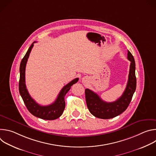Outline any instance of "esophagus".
Segmentation results:
<instances>
[{"label":"esophagus","instance_id":"obj_1","mask_svg":"<svg viewBox=\"0 0 156 156\" xmlns=\"http://www.w3.org/2000/svg\"><path fill=\"white\" fill-rule=\"evenodd\" d=\"M87 78L86 77H84V78H83V79H82V82H83V83H86V82H87Z\"/></svg>","mask_w":156,"mask_h":156}]
</instances>
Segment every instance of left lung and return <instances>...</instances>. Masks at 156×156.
<instances>
[{
	"label": "left lung",
	"instance_id": "8db88e82",
	"mask_svg": "<svg viewBox=\"0 0 156 156\" xmlns=\"http://www.w3.org/2000/svg\"><path fill=\"white\" fill-rule=\"evenodd\" d=\"M128 59L131 62L128 80L123 94L117 101L107 102L93 91L86 89L85 97L87 107L91 114L102 119H109L115 117L127 108L136 87L135 75V62L131 52L128 51Z\"/></svg>",
	"mask_w": 156,
	"mask_h": 156
}]
</instances>
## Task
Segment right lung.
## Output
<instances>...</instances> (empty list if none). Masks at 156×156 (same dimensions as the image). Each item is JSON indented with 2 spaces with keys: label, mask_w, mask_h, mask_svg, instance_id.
<instances>
[{
  "label": "right lung",
  "mask_w": 156,
  "mask_h": 156,
  "mask_svg": "<svg viewBox=\"0 0 156 156\" xmlns=\"http://www.w3.org/2000/svg\"><path fill=\"white\" fill-rule=\"evenodd\" d=\"M34 41L29 48L25 55L21 60L20 66V81H19V92L23 100V102L27 107L29 112L33 115L44 120H52L58 119L63 114L65 107V96L68 93L71 86L75 84L78 78H75L66 84L60 91L56 100L52 104L42 106L38 104L30 95L25 84V69L30 56V54L34 46Z\"/></svg>",
  "instance_id": "add662e5"
}]
</instances>
